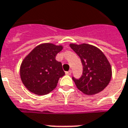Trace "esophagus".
<instances>
[{"label": "esophagus", "mask_w": 128, "mask_h": 128, "mask_svg": "<svg viewBox=\"0 0 128 128\" xmlns=\"http://www.w3.org/2000/svg\"><path fill=\"white\" fill-rule=\"evenodd\" d=\"M66 74H68V75H70V74H72V70H69L68 72H66Z\"/></svg>", "instance_id": "34e87169"}]
</instances>
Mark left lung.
<instances>
[{"mask_svg":"<svg viewBox=\"0 0 128 128\" xmlns=\"http://www.w3.org/2000/svg\"><path fill=\"white\" fill-rule=\"evenodd\" d=\"M71 49L79 56L83 66L79 79L72 77L77 88L88 96L101 92L112 78V68L104 54L94 46L70 44Z\"/></svg>","mask_w":128,"mask_h":128,"instance_id":"1","label":"left lung"}]
</instances>
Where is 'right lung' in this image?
Instances as JSON below:
<instances>
[{"label": "right lung", "instance_id": "1", "mask_svg": "<svg viewBox=\"0 0 128 128\" xmlns=\"http://www.w3.org/2000/svg\"><path fill=\"white\" fill-rule=\"evenodd\" d=\"M62 49V46L42 44L24 58L20 68V76L29 91L43 96L56 87L59 79L65 74L62 63L56 60V56Z\"/></svg>", "mask_w": 128, "mask_h": 128}]
</instances>
